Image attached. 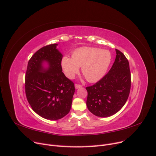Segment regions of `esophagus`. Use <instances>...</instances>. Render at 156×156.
Wrapping results in <instances>:
<instances>
[{
	"instance_id": "1",
	"label": "esophagus",
	"mask_w": 156,
	"mask_h": 156,
	"mask_svg": "<svg viewBox=\"0 0 156 156\" xmlns=\"http://www.w3.org/2000/svg\"><path fill=\"white\" fill-rule=\"evenodd\" d=\"M74 87H75V89H79V88L82 87V86L81 85H79V84H75V85H74Z\"/></svg>"
}]
</instances>
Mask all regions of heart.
Instances as JSON below:
<instances>
[{
    "label": "heart",
    "instance_id": "b5f03b06",
    "mask_svg": "<svg viewBox=\"0 0 156 156\" xmlns=\"http://www.w3.org/2000/svg\"><path fill=\"white\" fill-rule=\"evenodd\" d=\"M112 55L109 51L96 48L83 47L76 50L72 57H63L61 62L66 75L73 78L80 71L90 82H95L102 78L111 62Z\"/></svg>",
    "mask_w": 156,
    "mask_h": 156
}]
</instances>
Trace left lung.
I'll use <instances>...</instances> for the list:
<instances>
[{"label":"left lung","mask_w":156,"mask_h":156,"mask_svg":"<svg viewBox=\"0 0 156 156\" xmlns=\"http://www.w3.org/2000/svg\"><path fill=\"white\" fill-rule=\"evenodd\" d=\"M115 51L116 58L109 72L96 83L86 87L87 108L98 117H107L117 113L130 92L129 64L122 53Z\"/></svg>","instance_id":"obj_1"}]
</instances>
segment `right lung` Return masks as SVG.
Here are the masks:
<instances>
[{
    "label": "right lung",
    "mask_w": 156,
    "mask_h": 156,
    "mask_svg": "<svg viewBox=\"0 0 156 156\" xmlns=\"http://www.w3.org/2000/svg\"><path fill=\"white\" fill-rule=\"evenodd\" d=\"M57 45H47L34 54L28 62L25 83L27 99L32 110L53 120L69 112L75 90L74 83L62 72V54Z\"/></svg>",
    "instance_id": "right-lung-1"
}]
</instances>
